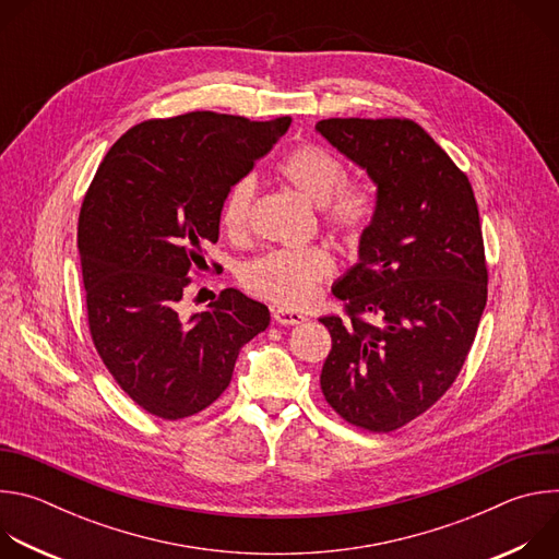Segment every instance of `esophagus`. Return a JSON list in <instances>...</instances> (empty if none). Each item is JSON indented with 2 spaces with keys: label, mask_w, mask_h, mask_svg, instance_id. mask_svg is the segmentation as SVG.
Listing matches in <instances>:
<instances>
[{
  "label": "esophagus",
  "mask_w": 559,
  "mask_h": 559,
  "mask_svg": "<svg viewBox=\"0 0 559 559\" xmlns=\"http://www.w3.org/2000/svg\"><path fill=\"white\" fill-rule=\"evenodd\" d=\"M272 316H274V321H276L278 325H298V323L305 321V316H302L300 311L285 309V307H276V309L272 311Z\"/></svg>",
  "instance_id": "34e87169"
}]
</instances>
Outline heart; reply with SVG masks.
<instances>
[{"label": "heart", "instance_id": "obj_1", "mask_svg": "<svg viewBox=\"0 0 559 559\" xmlns=\"http://www.w3.org/2000/svg\"><path fill=\"white\" fill-rule=\"evenodd\" d=\"M278 175L316 203L325 227L341 234L345 241L358 243L371 229L380 207L378 186L369 177L345 179L347 168L332 150L300 143L281 158ZM254 194L257 181L252 177H241L229 186L221 205V225L231 238L248 236ZM334 272L336 261L325 246L278 248L248 263L243 283L259 298L281 307H302Z\"/></svg>", "mask_w": 559, "mask_h": 559}]
</instances>
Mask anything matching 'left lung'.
<instances>
[{"label":"left lung","instance_id":"obj_1","mask_svg":"<svg viewBox=\"0 0 559 559\" xmlns=\"http://www.w3.org/2000/svg\"><path fill=\"white\" fill-rule=\"evenodd\" d=\"M334 147L380 194L360 263L336 285L341 316H323L332 352L321 371L330 407L389 433L433 407L457 378L487 305L489 270L468 177L412 119H323Z\"/></svg>","mask_w":559,"mask_h":559}]
</instances>
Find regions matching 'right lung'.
I'll list each match as a JSON object with an SVG mask.
<instances>
[{
	"mask_svg": "<svg viewBox=\"0 0 559 559\" xmlns=\"http://www.w3.org/2000/svg\"><path fill=\"white\" fill-rule=\"evenodd\" d=\"M289 123L212 110L143 121L108 150L84 197L76 246L91 336L115 382L156 418L210 407L238 352L270 325V309L234 287L190 318L179 302L190 274L207 270L229 186Z\"/></svg>",
	"mask_w": 559,
	"mask_h": 559,
	"instance_id": "add662e5",
	"label": "right lung"
}]
</instances>
